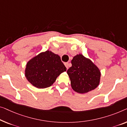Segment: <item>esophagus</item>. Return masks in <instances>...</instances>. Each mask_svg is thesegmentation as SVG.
<instances>
[{
    "label": "esophagus",
    "mask_w": 127,
    "mask_h": 127,
    "mask_svg": "<svg viewBox=\"0 0 127 127\" xmlns=\"http://www.w3.org/2000/svg\"><path fill=\"white\" fill-rule=\"evenodd\" d=\"M64 65H65V66L67 69L68 68V67H69V63H64Z\"/></svg>",
    "instance_id": "esophagus-1"
}]
</instances>
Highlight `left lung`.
I'll use <instances>...</instances> for the list:
<instances>
[{
	"mask_svg": "<svg viewBox=\"0 0 127 127\" xmlns=\"http://www.w3.org/2000/svg\"><path fill=\"white\" fill-rule=\"evenodd\" d=\"M72 67L67 70L72 88L79 94H86L99 86L101 72L91 60L77 54L71 60Z\"/></svg>",
	"mask_w": 127,
	"mask_h": 127,
	"instance_id": "obj_1",
	"label": "left lung"
}]
</instances>
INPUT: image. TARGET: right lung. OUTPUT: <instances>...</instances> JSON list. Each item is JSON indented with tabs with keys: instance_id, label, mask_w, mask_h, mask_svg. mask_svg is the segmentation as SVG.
I'll return each mask as SVG.
<instances>
[{
	"instance_id": "right-lung-1",
	"label": "right lung",
	"mask_w": 127,
	"mask_h": 127,
	"mask_svg": "<svg viewBox=\"0 0 127 127\" xmlns=\"http://www.w3.org/2000/svg\"><path fill=\"white\" fill-rule=\"evenodd\" d=\"M66 70L60 56L47 50L27 62L24 75L33 86L41 89L51 86L59 76Z\"/></svg>"
}]
</instances>
